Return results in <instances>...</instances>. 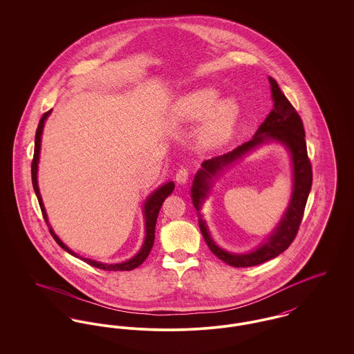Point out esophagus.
I'll list each match as a JSON object with an SVG mask.
<instances>
[{
	"label": "esophagus",
	"instance_id": "obj_1",
	"mask_svg": "<svg viewBox=\"0 0 354 354\" xmlns=\"http://www.w3.org/2000/svg\"><path fill=\"white\" fill-rule=\"evenodd\" d=\"M188 169H185V167L178 169V171L176 173V181H177L178 184H187V183H188Z\"/></svg>",
	"mask_w": 354,
	"mask_h": 354
}]
</instances>
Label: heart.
I'll list each match as a JSON object with an SVG mask.
<instances>
[{"label":"heart","instance_id":"1","mask_svg":"<svg viewBox=\"0 0 354 354\" xmlns=\"http://www.w3.org/2000/svg\"><path fill=\"white\" fill-rule=\"evenodd\" d=\"M220 95V90L214 87H201L180 96L171 109L173 117L181 122L203 118L198 142L207 149L220 147L230 141L240 118L237 99Z\"/></svg>","mask_w":354,"mask_h":354}]
</instances>
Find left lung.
<instances>
[{"instance_id": "left-lung-1", "label": "left lung", "mask_w": 354, "mask_h": 354, "mask_svg": "<svg viewBox=\"0 0 354 354\" xmlns=\"http://www.w3.org/2000/svg\"><path fill=\"white\" fill-rule=\"evenodd\" d=\"M268 80L271 84L274 109L260 124L252 140L244 142L227 154L204 161L201 164L203 169L196 173L193 185L190 189L192 201L198 216V225L209 250L218 259L232 267L258 266L267 260L277 258L290 247V244L294 241L298 234L313 183V171L310 160L307 157L305 129L302 119L281 91L278 83L272 77H268ZM270 141L281 142L290 153L293 166V192L290 203L280 224L258 249L244 254L228 253L214 243L206 222L202 218V205L207 198L214 178L250 151Z\"/></svg>"}]
</instances>
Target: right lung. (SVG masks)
<instances>
[{"label":"right lung","mask_w":354,"mask_h":354,"mask_svg":"<svg viewBox=\"0 0 354 354\" xmlns=\"http://www.w3.org/2000/svg\"><path fill=\"white\" fill-rule=\"evenodd\" d=\"M52 110H49L43 115V118L40 119L37 130H36V137H35V154H33V161H32V184H33V189L35 193L37 196L41 212L44 216V220L47 221L48 227H49V232L50 235L53 236L55 241L68 254H71L72 257L79 258V259L84 260L87 264L104 270V271H131L134 268H137L138 266H141L142 263L146 260L149 257L153 244H154V234H156V223H157V217L160 209L165 201L166 197L169 194H171L173 189H174V183L169 181L164 184L162 187L156 189L145 201L143 204V217H145V239H143V244H142L141 250L131 258V259L126 260V261H120V263H114V264H107V263H102V261H96V260L88 259V258H83L77 254H75L72 250H70L60 239L59 236L56 235L52 230V227L48 223L47 212H46V207L43 204V198L39 190V184H37V170H39V160H40V149H41V136H43V130H44V124L47 120L49 114Z\"/></svg>","instance_id":"1"}]
</instances>
